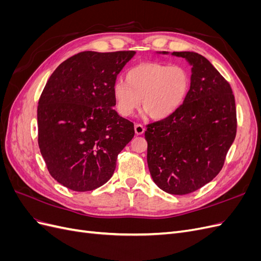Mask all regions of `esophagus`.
<instances>
[{"mask_svg": "<svg viewBox=\"0 0 261 261\" xmlns=\"http://www.w3.org/2000/svg\"><path fill=\"white\" fill-rule=\"evenodd\" d=\"M145 132V127L141 124H135V133L137 135H141Z\"/></svg>", "mask_w": 261, "mask_h": 261, "instance_id": "1", "label": "esophagus"}]
</instances>
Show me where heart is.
I'll use <instances>...</instances> for the list:
<instances>
[{
    "label": "heart",
    "mask_w": 261,
    "mask_h": 261,
    "mask_svg": "<svg viewBox=\"0 0 261 261\" xmlns=\"http://www.w3.org/2000/svg\"><path fill=\"white\" fill-rule=\"evenodd\" d=\"M191 87L187 70L162 63H141L125 75V82L113 87L118 113L130 116L140 106L155 120L174 113L183 105Z\"/></svg>",
    "instance_id": "heart-1"
}]
</instances>
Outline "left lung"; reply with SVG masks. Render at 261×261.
Masks as SVG:
<instances>
[{"mask_svg": "<svg viewBox=\"0 0 261 261\" xmlns=\"http://www.w3.org/2000/svg\"><path fill=\"white\" fill-rule=\"evenodd\" d=\"M172 54L193 66L191 88L174 113L146 126L147 162L158 187L186 195L222 170L238 121L231 86L211 63L195 52Z\"/></svg>", "mask_w": 261, "mask_h": 261, "instance_id": "8db88e82", "label": "left lung"}]
</instances>
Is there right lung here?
<instances>
[{"label": "right lung", "mask_w": 261, "mask_h": 261, "mask_svg": "<svg viewBox=\"0 0 261 261\" xmlns=\"http://www.w3.org/2000/svg\"><path fill=\"white\" fill-rule=\"evenodd\" d=\"M135 51L73 55L58 66L38 102V145L51 176L75 192L113 175L117 154L135 135L113 109L116 77Z\"/></svg>", "instance_id": "obj_1"}]
</instances>
